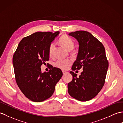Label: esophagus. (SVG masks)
<instances>
[{
    "label": "esophagus",
    "mask_w": 123,
    "mask_h": 123,
    "mask_svg": "<svg viewBox=\"0 0 123 123\" xmlns=\"http://www.w3.org/2000/svg\"><path fill=\"white\" fill-rule=\"evenodd\" d=\"M67 73V72H66V71H63V74H65Z\"/></svg>",
    "instance_id": "34e87169"
}]
</instances>
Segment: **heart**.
Wrapping results in <instances>:
<instances>
[{
	"mask_svg": "<svg viewBox=\"0 0 123 123\" xmlns=\"http://www.w3.org/2000/svg\"><path fill=\"white\" fill-rule=\"evenodd\" d=\"M59 43L62 46L66 49L68 51L72 50L74 46V43L73 40L69 37L66 35L62 36L59 39ZM55 44L53 43H52L49 47V55H51L53 53ZM72 63V61L70 59H59L57 60L55 63V66L56 68H61L62 70H66L68 67Z\"/></svg>",
	"mask_w": 123,
	"mask_h": 123,
	"instance_id": "1",
	"label": "heart"
}]
</instances>
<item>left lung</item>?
<instances>
[{
  "label": "left lung",
  "instance_id": "obj_1",
  "mask_svg": "<svg viewBox=\"0 0 123 123\" xmlns=\"http://www.w3.org/2000/svg\"><path fill=\"white\" fill-rule=\"evenodd\" d=\"M79 42V51L72 70L83 68L79 77L71 71L72 80L68 84V92L80 101H87L95 97L103 86L108 68L105 48L92 34L85 31L71 32Z\"/></svg>",
  "mask_w": 123,
  "mask_h": 123
}]
</instances>
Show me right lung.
Segmentation results:
<instances>
[{
    "mask_svg": "<svg viewBox=\"0 0 123 123\" xmlns=\"http://www.w3.org/2000/svg\"><path fill=\"white\" fill-rule=\"evenodd\" d=\"M59 32H37L23 38L13 56L17 84L22 93L35 102L45 101L52 95L55 85L63 75L53 67L41 72V65L49 60V47Z\"/></svg>",
    "mask_w": 123,
    "mask_h": 123,
    "instance_id": "1",
    "label": "right lung"
}]
</instances>
